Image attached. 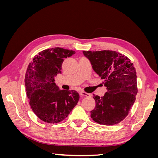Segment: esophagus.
I'll list each match as a JSON object with an SVG mask.
<instances>
[{"label": "esophagus", "instance_id": "34e87169", "mask_svg": "<svg viewBox=\"0 0 158 158\" xmlns=\"http://www.w3.org/2000/svg\"><path fill=\"white\" fill-rule=\"evenodd\" d=\"M80 94L81 96H82V97H85H85H86V98L90 97V94H89L88 93H85L84 92H82V91H81V92H80Z\"/></svg>", "mask_w": 158, "mask_h": 158}]
</instances>
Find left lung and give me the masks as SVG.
Masks as SVG:
<instances>
[{
  "label": "left lung",
  "mask_w": 158,
  "mask_h": 158,
  "mask_svg": "<svg viewBox=\"0 0 158 158\" xmlns=\"http://www.w3.org/2000/svg\"><path fill=\"white\" fill-rule=\"evenodd\" d=\"M93 70L105 80L107 92L94 95L95 107L91 118L100 125H113L128 114L138 92L136 69L127 56L116 51H83Z\"/></svg>",
  "instance_id": "obj_1"
}]
</instances>
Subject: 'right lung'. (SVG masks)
I'll list each match as a JSON object with an SVG mask.
<instances>
[{
    "label": "right lung",
    "mask_w": 158,
    "mask_h": 158,
    "mask_svg": "<svg viewBox=\"0 0 158 158\" xmlns=\"http://www.w3.org/2000/svg\"><path fill=\"white\" fill-rule=\"evenodd\" d=\"M75 51L60 47L42 51L28 65L25 76L27 96L32 111L41 121L58 123L68 117L77 105L80 95L75 90L60 89L55 77L61 73L64 58Z\"/></svg>",
    "instance_id": "obj_1"
}]
</instances>
